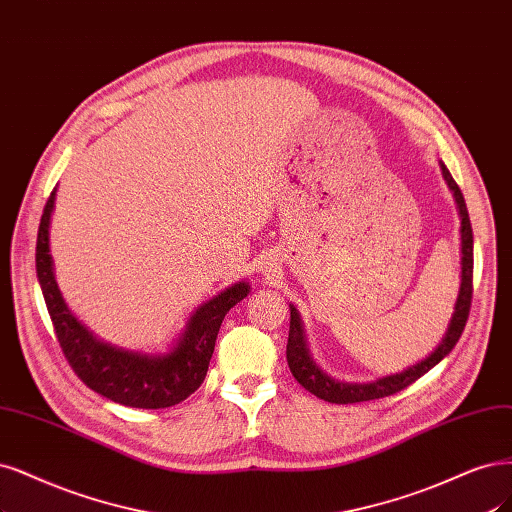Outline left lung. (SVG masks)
I'll list each match as a JSON object with an SVG mask.
<instances>
[{"label":"left lung","mask_w":512,"mask_h":512,"mask_svg":"<svg viewBox=\"0 0 512 512\" xmlns=\"http://www.w3.org/2000/svg\"><path fill=\"white\" fill-rule=\"evenodd\" d=\"M440 169H443L445 180H447L449 188L453 190V197L457 201V207H460V216H462V288H460V296H457L455 313L451 317V324H449L445 339L440 341V345L432 351L426 360H421L419 364L402 370V373H398V375L383 377V379H377L373 383H364V385L341 383V381H334L328 375H324L322 370L317 368L313 364V360L309 358V351H307L305 337H303L301 317H298L296 309L290 305V332H288V347H286L288 366L292 370L294 379L313 396L322 398L326 402H332V404H354V402H366V400L392 396V394L404 390V387H409L411 383H415L419 377H424L428 370L443 360L455 347V343L460 341L464 326L468 322V315H470V305H472V264H474L472 226H470L468 209H466V201H464L460 186L455 184V180L451 178V173L445 165H440Z\"/></svg>","instance_id":"8db88e82"}]
</instances>
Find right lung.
<instances>
[{
	"label": "right lung",
	"mask_w": 512,
	"mask_h": 512,
	"mask_svg": "<svg viewBox=\"0 0 512 512\" xmlns=\"http://www.w3.org/2000/svg\"><path fill=\"white\" fill-rule=\"evenodd\" d=\"M55 195L57 188L50 192L40 220L35 271L65 360L86 387L125 407L165 409L186 400L203 383L224 315L248 296V284L239 281L201 305L167 356H142L101 343L69 313L52 273L48 228Z\"/></svg>",
	"instance_id": "1"
}]
</instances>
